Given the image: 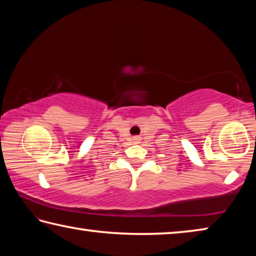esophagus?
I'll use <instances>...</instances> for the list:
<instances>
[{"label":"esophagus","instance_id":"34e87169","mask_svg":"<svg viewBox=\"0 0 256 256\" xmlns=\"http://www.w3.org/2000/svg\"><path fill=\"white\" fill-rule=\"evenodd\" d=\"M135 140H137V138H135Z\"/></svg>","mask_w":256,"mask_h":256}]
</instances>
